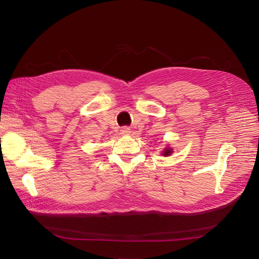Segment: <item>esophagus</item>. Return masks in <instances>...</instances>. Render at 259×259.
<instances>
[{
    "label": "esophagus",
    "mask_w": 259,
    "mask_h": 259,
    "mask_svg": "<svg viewBox=\"0 0 259 259\" xmlns=\"http://www.w3.org/2000/svg\"><path fill=\"white\" fill-rule=\"evenodd\" d=\"M121 134H123V135H128V134H131V128H130V127H127V126H124V127H122V130H121Z\"/></svg>",
    "instance_id": "esophagus-1"
}]
</instances>
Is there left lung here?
I'll return each mask as SVG.
<instances>
[{"instance_id":"left-lung-1","label":"left lung","mask_w":259,"mask_h":259,"mask_svg":"<svg viewBox=\"0 0 259 259\" xmlns=\"http://www.w3.org/2000/svg\"><path fill=\"white\" fill-rule=\"evenodd\" d=\"M171 153H173V148H170L169 146L164 148L163 150H162V152H161V154L164 155V156H168V155H170Z\"/></svg>"}]
</instances>
